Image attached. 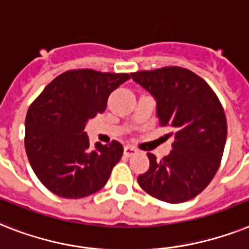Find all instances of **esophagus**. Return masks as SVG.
<instances>
[{"mask_svg": "<svg viewBox=\"0 0 249 249\" xmlns=\"http://www.w3.org/2000/svg\"><path fill=\"white\" fill-rule=\"evenodd\" d=\"M134 153H137V149L134 148V147H131V145H125L124 147V155L125 156H133Z\"/></svg>", "mask_w": 249, "mask_h": 249, "instance_id": "obj_1", "label": "esophagus"}]
</instances>
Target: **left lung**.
Segmentation results:
<instances>
[{
  "instance_id": "8db88e82",
  "label": "left lung",
  "mask_w": 249,
  "mask_h": 249,
  "mask_svg": "<svg viewBox=\"0 0 249 249\" xmlns=\"http://www.w3.org/2000/svg\"><path fill=\"white\" fill-rule=\"evenodd\" d=\"M130 75L155 98L160 125L175 138L161 161L147 153L149 169L138 177L139 185L167 203L189 201L209 185L221 162L228 133L223 106L209 84L188 69L169 66Z\"/></svg>"
}]
</instances>
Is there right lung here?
I'll return each mask as SVG.
<instances>
[{"label":"right lung","instance_id":"add662e5","mask_svg":"<svg viewBox=\"0 0 249 249\" xmlns=\"http://www.w3.org/2000/svg\"><path fill=\"white\" fill-rule=\"evenodd\" d=\"M130 76L82 69L52 80L30 105L25 151L44 187L64 198H83L107 183L124 148L114 141L93 148L84 131L88 120L106 110L107 98Z\"/></svg>","mask_w":249,"mask_h":249}]
</instances>
